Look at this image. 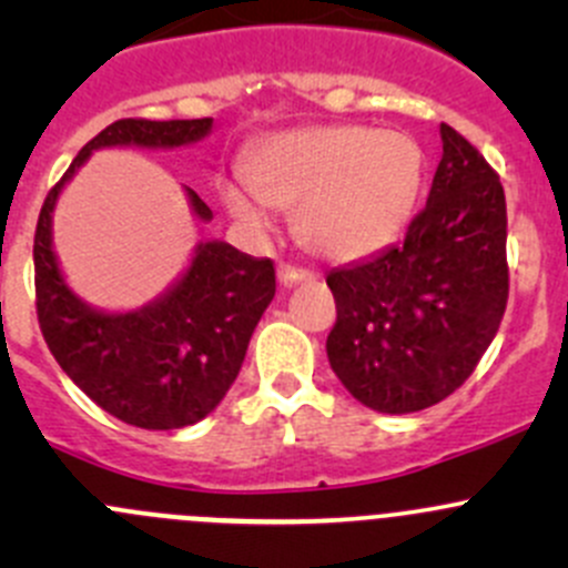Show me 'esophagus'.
Instances as JSON below:
<instances>
[{
  "label": "esophagus",
  "mask_w": 568,
  "mask_h": 568,
  "mask_svg": "<svg viewBox=\"0 0 568 568\" xmlns=\"http://www.w3.org/2000/svg\"><path fill=\"white\" fill-rule=\"evenodd\" d=\"M316 274L313 272H305V268H296V266H288V263H283V266L277 268V280L283 288H294V285L300 283H307V280H313Z\"/></svg>",
  "instance_id": "obj_1"
}]
</instances>
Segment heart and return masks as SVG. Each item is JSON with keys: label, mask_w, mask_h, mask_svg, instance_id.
<instances>
[{"label": "heart", "mask_w": 568, "mask_h": 568, "mask_svg": "<svg viewBox=\"0 0 568 568\" xmlns=\"http://www.w3.org/2000/svg\"><path fill=\"white\" fill-rule=\"evenodd\" d=\"M426 162L409 134L365 125H311L261 142L244 183H222L233 220L257 233L272 209L296 210V233L326 261L352 263L390 247L415 214Z\"/></svg>", "instance_id": "1"}]
</instances>
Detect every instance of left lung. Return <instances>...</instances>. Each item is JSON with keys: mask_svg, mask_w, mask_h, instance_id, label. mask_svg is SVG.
Returning a JSON list of instances; mask_svg holds the SVG:
<instances>
[{"mask_svg": "<svg viewBox=\"0 0 568 568\" xmlns=\"http://www.w3.org/2000/svg\"><path fill=\"white\" fill-rule=\"evenodd\" d=\"M443 159L400 247L326 274L332 371L385 415L428 409L464 385L506 313V194L486 159L439 125Z\"/></svg>", "mask_w": 568, "mask_h": 568, "instance_id": "1", "label": "left lung"}]
</instances>
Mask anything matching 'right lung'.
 I'll return each mask as SVG.
<instances>
[{"label":"right lung","mask_w":568,"mask_h":568,"mask_svg":"<svg viewBox=\"0 0 568 568\" xmlns=\"http://www.w3.org/2000/svg\"><path fill=\"white\" fill-rule=\"evenodd\" d=\"M214 118L118 120L88 142L45 197L36 231L38 321L68 379L101 409L148 432L192 426L216 409L242 371L250 337L274 300V266L227 242H197L186 268L148 305L104 311L68 285L54 250L62 189L101 148L175 151L203 142ZM189 211L211 222L209 205L183 186Z\"/></svg>","instance_id":"right-lung-1"}]
</instances>
